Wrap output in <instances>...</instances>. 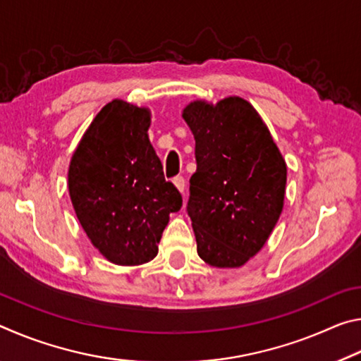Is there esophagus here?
Listing matches in <instances>:
<instances>
[{
  "label": "esophagus",
  "instance_id": "1",
  "mask_svg": "<svg viewBox=\"0 0 361 361\" xmlns=\"http://www.w3.org/2000/svg\"><path fill=\"white\" fill-rule=\"evenodd\" d=\"M173 185H175V188L178 189V191H180L181 194L185 192L186 183H185V178H183V176H176V178H173Z\"/></svg>",
  "mask_w": 361,
  "mask_h": 361
}]
</instances>
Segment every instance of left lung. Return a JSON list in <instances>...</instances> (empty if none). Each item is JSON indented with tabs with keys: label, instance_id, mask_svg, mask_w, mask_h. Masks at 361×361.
I'll return each instance as SVG.
<instances>
[{
	"label": "left lung",
	"instance_id": "obj_1",
	"mask_svg": "<svg viewBox=\"0 0 361 361\" xmlns=\"http://www.w3.org/2000/svg\"><path fill=\"white\" fill-rule=\"evenodd\" d=\"M181 116L195 140L188 215L197 253L213 267H240L264 247L283 210L285 159L240 97L194 100Z\"/></svg>",
	"mask_w": 361,
	"mask_h": 361
}]
</instances>
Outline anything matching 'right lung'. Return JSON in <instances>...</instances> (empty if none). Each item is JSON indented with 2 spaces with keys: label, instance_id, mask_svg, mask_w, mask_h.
<instances>
[{
  "label": "right lung",
  "instance_id": "add662e5",
  "mask_svg": "<svg viewBox=\"0 0 361 361\" xmlns=\"http://www.w3.org/2000/svg\"><path fill=\"white\" fill-rule=\"evenodd\" d=\"M148 108L116 99L90 122L71 156L68 191L89 240L108 261L138 266L156 258L181 194L166 181L149 142Z\"/></svg>",
  "mask_w": 361,
  "mask_h": 361
}]
</instances>
